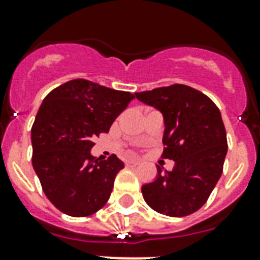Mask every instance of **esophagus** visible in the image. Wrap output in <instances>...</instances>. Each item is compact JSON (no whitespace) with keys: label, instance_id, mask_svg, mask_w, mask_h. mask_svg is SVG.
I'll return each instance as SVG.
<instances>
[{"label":"esophagus","instance_id":"esophagus-1","mask_svg":"<svg viewBox=\"0 0 260 260\" xmlns=\"http://www.w3.org/2000/svg\"><path fill=\"white\" fill-rule=\"evenodd\" d=\"M138 165H139V162H136V160H126L125 162L126 167H136Z\"/></svg>","mask_w":260,"mask_h":260}]
</instances>
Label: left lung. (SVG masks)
<instances>
[{
	"instance_id": "1",
	"label": "left lung",
	"mask_w": 260,
	"mask_h": 260,
	"mask_svg": "<svg viewBox=\"0 0 260 260\" xmlns=\"http://www.w3.org/2000/svg\"><path fill=\"white\" fill-rule=\"evenodd\" d=\"M139 101L159 109L165 117L163 159L173 170L158 166V177L142 187L155 212L183 217L197 212L222 174L228 143L221 113L200 90L175 83L135 93Z\"/></svg>"
}]
</instances>
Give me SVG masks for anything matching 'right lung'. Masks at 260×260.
Segmentation results:
<instances>
[{
  "instance_id": "1",
  "label": "right lung",
  "mask_w": 260,
  "mask_h": 260,
  "mask_svg": "<svg viewBox=\"0 0 260 260\" xmlns=\"http://www.w3.org/2000/svg\"><path fill=\"white\" fill-rule=\"evenodd\" d=\"M135 98L87 79H73L47 94L35 118L32 166L47 198L64 214L86 217L105 205L124 163L90 150Z\"/></svg>"
}]
</instances>
